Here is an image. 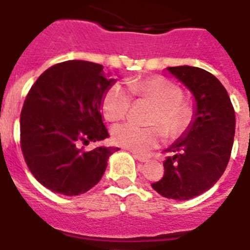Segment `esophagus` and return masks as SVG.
Instances as JSON below:
<instances>
[{
	"label": "esophagus",
	"mask_w": 250,
	"mask_h": 250,
	"mask_svg": "<svg viewBox=\"0 0 250 250\" xmlns=\"http://www.w3.org/2000/svg\"><path fill=\"white\" fill-rule=\"evenodd\" d=\"M132 154H134V157L137 159V161H139V162L145 163L149 159L147 156H144V154H139V153H136V152H132Z\"/></svg>",
	"instance_id": "esophagus-1"
}]
</instances>
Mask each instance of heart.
Masks as SVG:
<instances>
[{"label": "heart", "instance_id": "1", "mask_svg": "<svg viewBox=\"0 0 250 250\" xmlns=\"http://www.w3.org/2000/svg\"><path fill=\"white\" fill-rule=\"evenodd\" d=\"M131 94L156 104L157 110L149 123L158 126L141 127L134 123L119 124L111 130V137L115 144L134 152L145 153L162 140L163 132L159 126H162L168 137H178L191 125L194 110L189 104L182 102V89L162 76L131 81L129 88L120 83L111 85L102 102L104 116L110 121L123 119L131 105Z\"/></svg>", "mask_w": 250, "mask_h": 250}]
</instances>
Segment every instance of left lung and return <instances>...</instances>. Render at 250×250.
Returning a JSON list of instances; mask_svg holds the SVG:
<instances>
[{
	"label": "left lung",
	"instance_id": "8db88e82",
	"mask_svg": "<svg viewBox=\"0 0 250 250\" xmlns=\"http://www.w3.org/2000/svg\"><path fill=\"white\" fill-rule=\"evenodd\" d=\"M195 101L189 129L165 152V175L152 188L167 199L189 200L208 191L225 172L233 146L236 115L226 88L208 71L167 67Z\"/></svg>",
	"mask_w": 250,
	"mask_h": 250
}]
</instances>
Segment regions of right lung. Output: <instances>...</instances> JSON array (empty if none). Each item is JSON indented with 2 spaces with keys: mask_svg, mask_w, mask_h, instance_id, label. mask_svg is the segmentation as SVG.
<instances>
[{
  "mask_svg": "<svg viewBox=\"0 0 250 250\" xmlns=\"http://www.w3.org/2000/svg\"><path fill=\"white\" fill-rule=\"evenodd\" d=\"M116 80L99 63L70 60L47 68L30 88L21 113V147L35 179L58 194L88 191L103 177L118 147L83 151L109 137L104 94Z\"/></svg>",
  "mask_w": 250,
  "mask_h": 250,
  "instance_id": "1",
  "label": "right lung"
}]
</instances>
